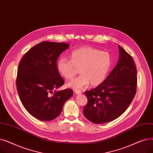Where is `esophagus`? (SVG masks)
Segmentation results:
<instances>
[{
  "instance_id": "esophagus-1",
  "label": "esophagus",
  "mask_w": 153,
  "mask_h": 153,
  "mask_svg": "<svg viewBox=\"0 0 153 153\" xmlns=\"http://www.w3.org/2000/svg\"><path fill=\"white\" fill-rule=\"evenodd\" d=\"M74 92L76 94H81V91H79V90H74Z\"/></svg>"
}]
</instances>
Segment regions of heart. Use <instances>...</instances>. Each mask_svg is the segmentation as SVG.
I'll list each match as a JSON object with an SVG mask.
<instances>
[{
  "instance_id": "1",
  "label": "heart",
  "mask_w": 153,
  "mask_h": 153,
  "mask_svg": "<svg viewBox=\"0 0 153 153\" xmlns=\"http://www.w3.org/2000/svg\"><path fill=\"white\" fill-rule=\"evenodd\" d=\"M111 66V58L106 51L91 46H84L72 50L71 59L61 56L57 62L59 73L66 79L73 77L79 69L81 74L68 83L70 87L82 89L89 83L96 86L102 83Z\"/></svg>"
}]
</instances>
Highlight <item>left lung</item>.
Returning <instances> with one entry per match:
<instances>
[{"label": "left lung", "mask_w": 153, "mask_h": 153, "mask_svg": "<svg viewBox=\"0 0 153 153\" xmlns=\"http://www.w3.org/2000/svg\"><path fill=\"white\" fill-rule=\"evenodd\" d=\"M120 58L114 69L102 83L85 91L87 103L83 112L92 123L112 121L128 108L136 92V68L130 54L118 45Z\"/></svg>", "instance_id": "left-lung-1"}]
</instances>
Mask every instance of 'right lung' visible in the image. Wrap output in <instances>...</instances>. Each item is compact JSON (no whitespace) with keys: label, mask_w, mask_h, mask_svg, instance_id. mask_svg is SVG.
Returning a JSON list of instances; mask_svg holds the SVG:
<instances>
[{"label":"right lung","mask_w":153,"mask_h":153,"mask_svg":"<svg viewBox=\"0 0 153 153\" xmlns=\"http://www.w3.org/2000/svg\"><path fill=\"white\" fill-rule=\"evenodd\" d=\"M69 46L65 43L41 42L27 52L19 64L16 85L20 99L28 113L42 121L57 118L73 95L71 89L53 92L64 84L57 59Z\"/></svg>","instance_id":"1"}]
</instances>
